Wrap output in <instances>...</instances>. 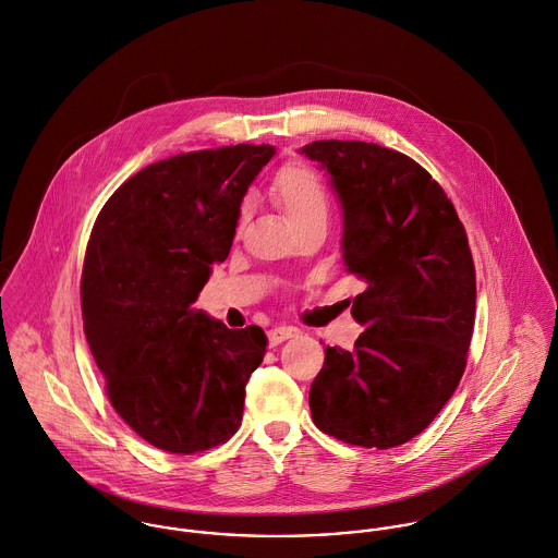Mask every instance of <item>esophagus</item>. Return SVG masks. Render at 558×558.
I'll use <instances>...</instances> for the list:
<instances>
[{"label":"esophagus","instance_id":"obj_1","mask_svg":"<svg viewBox=\"0 0 558 558\" xmlns=\"http://www.w3.org/2000/svg\"><path fill=\"white\" fill-rule=\"evenodd\" d=\"M298 335H300V330L293 328V326H278V328H271L267 332V338H269V344L276 347V344H280V342H284V340H289V338Z\"/></svg>","mask_w":558,"mask_h":558}]
</instances>
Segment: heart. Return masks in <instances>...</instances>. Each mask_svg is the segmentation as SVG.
<instances>
[{
    "instance_id": "heart-1",
    "label": "heart",
    "mask_w": 558,
    "mask_h": 558,
    "mask_svg": "<svg viewBox=\"0 0 558 558\" xmlns=\"http://www.w3.org/2000/svg\"><path fill=\"white\" fill-rule=\"evenodd\" d=\"M271 194L295 228L315 220H328V192L319 177L302 163H287L280 168L271 183Z\"/></svg>"
}]
</instances>
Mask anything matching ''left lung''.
Segmentation results:
<instances>
[{"instance_id": "obj_1", "label": "left lung", "mask_w": 558, "mask_h": 558, "mask_svg": "<svg viewBox=\"0 0 558 558\" xmlns=\"http://www.w3.org/2000/svg\"><path fill=\"white\" fill-rule=\"evenodd\" d=\"M342 207V260L364 282L351 351L326 349L311 386L315 425L366 448L405 445L452 397L474 330L476 278L463 223L432 174L373 142L319 140Z\"/></svg>"}]
</instances>
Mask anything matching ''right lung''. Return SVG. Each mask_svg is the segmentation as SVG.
<instances>
[{
    "instance_id": "obj_1",
    "label": "right lung",
    "mask_w": 558,
    "mask_h": 558,
    "mask_svg": "<svg viewBox=\"0 0 558 558\" xmlns=\"http://www.w3.org/2000/svg\"><path fill=\"white\" fill-rule=\"evenodd\" d=\"M274 155L269 144H236L161 159L124 181L93 226L86 340L118 416L161 450H207L241 425L267 336L228 330L192 304L226 260L241 201Z\"/></svg>"
}]
</instances>
